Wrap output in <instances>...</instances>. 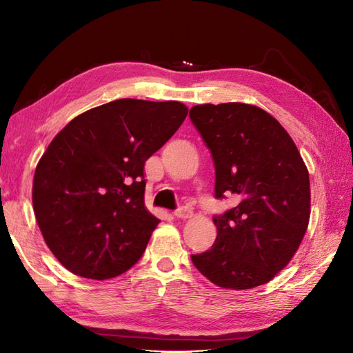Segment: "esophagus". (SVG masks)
Segmentation results:
<instances>
[{"label":"esophagus","mask_w":353,"mask_h":353,"mask_svg":"<svg viewBox=\"0 0 353 353\" xmlns=\"http://www.w3.org/2000/svg\"><path fill=\"white\" fill-rule=\"evenodd\" d=\"M192 214H193V211L190 210L189 206H186V205H183V206H179L177 210L174 211V216H177V218H183V219L190 218V216H192Z\"/></svg>","instance_id":"esophagus-1"}]
</instances>
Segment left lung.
<instances>
[{"label":"left lung","mask_w":353,"mask_h":353,"mask_svg":"<svg viewBox=\"0 0 353 353\" xmlns=\"http://www.w3.org/2000/svg\"><path fill=\"white\" fill-rule=\"evenodd\" d=\"M215 165V198L239 205L214 216L216 239L192 263L221 288L252 290L298 250L310 219V177L283 126L252 104H198L189 112Z\"/></svg>","instance_id":"1"}]
</instances>
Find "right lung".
<instances>
[{
	"label": "right lung",
	"instance_id": "obj_1",
	"mask_svg": "<svg viewBox=\"0 0 353 353\" xmlns=\"http://www.w3.org/2000/svg\"><path fill=\"white\" fill-rule=\"evenodd\" d=\"M186 114L180 101L121 99L74 117L52 139L36 167L32 199L63 268L103 281L138 262L160 223L143 203V165Z\"/></svg>",
	"mask_w": 353,
	"mask_h": 353
}]
</instances>
